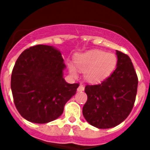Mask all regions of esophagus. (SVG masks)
I'll return each mask as SVG.
<instances>
[{"label": "esophagus", "instance_id": "1", "mask_svg": "<svg viewBox=\"0 0 150 150\" xmlns=\"http://www.w3.org/2000/svg\"><path fill=\"white\" fill-rule=\"evenodd\" d=\"M84 90V86L83 84H80L79 86L78 89H77V91H83Z\"/></svg>", "mask_w": 150, "mask_h": 150}]
</instances>
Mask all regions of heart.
<instances>
[{
    "instance_id": "b5f03b06",
    "label": "heart",
    "mask_w": 150,
    "mask_h": 150,
    "mask_svg": "<svg viewBox=\"0 0 150 150\" xmlns=\"http://www.w3.org/2000/svg\"><path fill=\"white\" fill-rule=\"evenodd\" d=\"M75 67L84 71L86 80L97 83L104 80L115 70L117 63L116 56L113 54L103 50H94L75 56ZM72 64H68L70 74L72 76L77 75V69Z\"/></svg>"
}]
</instances>
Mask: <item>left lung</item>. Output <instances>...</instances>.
<instances>
[{"label": "left lung", "mask_w": 150, "mask_h": 150, "mask_svg": "<svg viewBox=\"0 0 150 150\" xmlns=\"http://www.w3.org/2000/svg\"><path fill=\"white\" fill-rule=\"evenodd\" d=\"M117 65L114 71L100 83L86 85L88 100L83 115L98 129L118 125L132 111L137 91L138 78L129 56L116 50Z\"/></svg>", "instance_id": "8db88e82"}]
</instances>
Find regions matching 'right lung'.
Returning <instances> with one entry per match:
<instances>
[{"label":"right lung","mask_w":150,"mask_h":150,"mask_svg":"<svg viewBox=\"0 0 150 150\" xmlns=\"http://www.w3.org/2000/svg\"><path fill=\"white\" fill-rule=\"evenodd\" d=\"M65 67L61 52L51 46L36 45L20 54L12 71L11 90L23 118L46 124L62 115L79 86L65 81Z\"/></svg>","instance_id":"add662e5"}]
</instances>
